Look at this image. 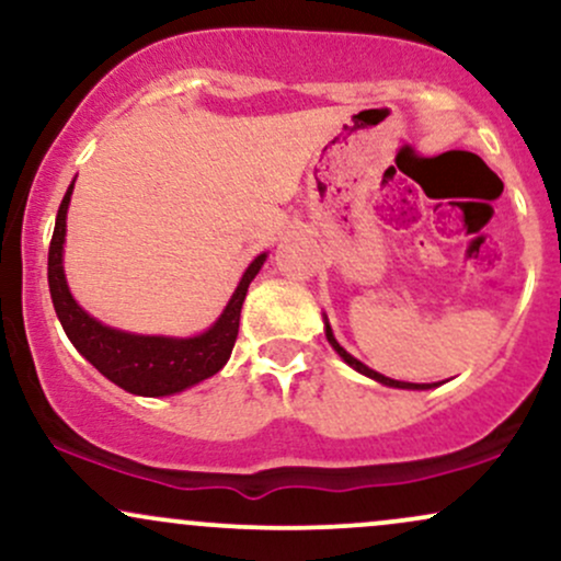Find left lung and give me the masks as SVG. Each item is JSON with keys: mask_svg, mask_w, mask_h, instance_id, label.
Returning a JSON list of instances; mask_svg holds the SVG:
<instances>
[{"mask_svg": "<svg viewBox=\"0 0 561 561\" xmlns=\"http://www.w3.org/2000/svg\"><path fill=\"white\" fill-rule=\"evenodd\" d=\"M327 324V340H330V345L334 347V351L340 353V358H343L345 364H351L353 369L356 371H362V375H366V377H371V379H377V382H382V385H390V388H409V390H427V388H433V385H414V382H398V379H390V377H385V375H379V371H375V369H369V366L366 364H362L358 362V358H353L351 353L345 351L343 345L337 343V340H334V334H332V330H330V321H324Z\"/></svg>", "mask_w": 561, "mask_h": 561, "instance_id": "1", "label": "left lung"}]
</instances>
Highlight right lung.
Wrapping results in <instances>:
<instances>
[{
    "instance_id": "right-lung-1",
    "label": "right lung",
    "mask_w": 561,
    "mask_h": 561,
    "mask_svg": "<svg viewBox=\"0 0 561 561\" xmlns=\"http://www.w3.org/2000/svg\"><path fill=\"white\" fill-rule=\"evenodd\" d=\"M70 192H73V184L68 186L60 210H57L53 242H49L47 276L57 319H60L62 330H66L70 343L76 345V351L100 375H105L111 382L134 392V396H171V392L214 377L229 362L231 347L237 343V332H240L244 295H248V287L255 279V274L261 272L266 253H261L259 259L250 263L248 272L242 274L240 287L231 295L221 319L197 337H141V334L111 330V327L89 317L73 300L66 285V274H62V242H66Z\"/></svg>"
}]
</instances>
